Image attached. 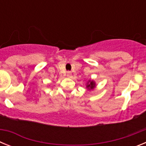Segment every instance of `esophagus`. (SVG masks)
Masks as SVG:
<instances>
[{"label": "esophagus", "instance_id": "34e87169", "mask_svg": "<svg viewBox=\"0 0 146 146\" xmlns=\"http://www.w3.org/2000/svg\"><path fill=\"white\" fill-rule=\"evenodd\" d=\"M67 77H72V73H71L70 72H67Z\"/></svg>", "mask_w": 146, "mask_h": 146}]
</instances>
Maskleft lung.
Returning <instances> with one entry per match:
<instances>
[{
	"label": "left lung",
	"instance_id": "1",
	"mask_svg": "<svg viewBox=\"0 0 146 146\" xmlns=\"http://www.w3.org/2000/svg\"><path fill=\"white\" fill-rule=\"evenodd\" d=\"M95 87H96V83H95L94 80H89L88 82L87 85H86V88L88 90H93Z\"/></svg>",
	"mask_w": 146,
	"mask_h": 146
}]
</instances>
